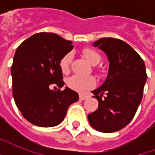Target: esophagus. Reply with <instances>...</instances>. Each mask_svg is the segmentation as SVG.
I'll list each match as a JSON object with an SVG mask.
<instances>
[{"label":"esophagus","mask_w":155,"mask_h":155,"mask_svg":"<svg viewBox=\"0 0 155 155\" xmlns=\"http://www.w3.org/2000/svg\"><path fill=\"white\" fill-rule=\"evenodd\" d=\"M88 98L87 95L84 94H80V99L82 100V101H85V100H87Z\"/></svg>","instance_id":"obj_1"}]
</instances>
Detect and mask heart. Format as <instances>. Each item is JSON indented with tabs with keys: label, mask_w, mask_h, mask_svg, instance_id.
Returning a JSON list of instances; mask_svg holds the SVG:
<instances>
[{
	"label": "heart",
	"mask_w": 155,
	"mask_h": 155,
	"mask_svg": "<svg viewBox=\"0 0 155 155\" xmlns=\"http://www.w3.org/2000/svg\"><path fill=\"white\" fill-rule=\"evenodd\" d=\"M82 54L90 64L97 65L101 60V55L99 52L92 48H84L82 51ZM71 54H68L61 58L59 66L63 73H68L70 71ZM68 87L77 92H84L85 90L92 88L96 84V80L92 76H82L75 75L70 77L67 81Z\"/></svg>",
	"instance_id": "b5f03b06"
}]
</instances>
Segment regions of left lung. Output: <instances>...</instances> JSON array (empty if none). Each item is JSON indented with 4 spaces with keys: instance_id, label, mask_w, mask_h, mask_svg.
Listing matches in <instances>:
<instances>
[{
    "instance_id": "1",
    "label": "left lung",
    "mask_w": 155,
    "mask_h": 155,
    "mask_svg": "<svg viewBox=\"0 0 155 155\" xmlns=\"http://www.w3.org/2000/svg\"><path fill=\"white\" fill-rule=\"evenodd\" d=\"M106 54L109 62L103 84L92 91L99 106L87 116L92 127L113 133L132 120L141 104L147 75L141 56L122 40L102 38L93 42Z\"/></svg>"
}]
</instances>
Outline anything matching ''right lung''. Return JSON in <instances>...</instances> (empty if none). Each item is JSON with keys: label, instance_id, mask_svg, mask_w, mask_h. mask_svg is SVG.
I'll return each mask as SVG.
<instances>
[{"label": "right lung", "instance_id": "right-lung-1", "mask_svg": "<svg viewBox=\"0 0 155 155\" xmlns=\"http://www.w3.org/2000/svg\"><path fill=\"white\" fill-rule=\"evenodd\" d=\"M72 42L53 33H38L17 48L11 67L13 96L24 117L33 125L52 127L64 119L68 107L79 100L76 92L63 87L61 58Z\"/></svg>", "mask_w": 155, "mask_h": 155}]
</instances>
